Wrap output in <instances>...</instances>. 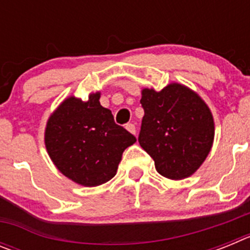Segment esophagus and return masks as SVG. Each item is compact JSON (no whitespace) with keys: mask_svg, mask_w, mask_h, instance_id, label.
Masks as SVG:
<instances>
[{"mask_svg":"<svg viewBox=\"0 0 250 250\" xmlns=\"http://www.w3.org/2000/svg\"><path fill=\"white\" fill-rule=\"evenodd\" d=\"M126 130L129 132H131L132 135H135L136 136V127H135V125H134V124H126Z\"/></svg>","mask_w":250,"mask_h":250,"instance_id":"obj_1","label":"esophagus"}]
</instances>
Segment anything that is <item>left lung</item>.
Wrapping results in <instances>:
<instances>
[{
  "label": "left lung",
  "instance_id": "obj_1",
  "mask_svg": "<svg viewBox=\"0 0 250 250\" xmlns=\"http://www.w3.org/2000/svg\"><path fill=\"white\" fill-rule=\"evenodd\" d=\"M144 118L139 144L154 159L160 175L182 180L202 167L214 143V119L209 106L183 83L160 91L141 90Z\"/></svg>",
  "mask_w": 250,
  "mask_h": 250
}]
</instances>
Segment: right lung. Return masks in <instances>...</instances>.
Masks as SVG:
<instances>
[{
	"mask_svg": "<svg viewBox=\"0 0 250 250\" xmlns=\"http://www.w3.org/2000/svg\"><path fill=\"white\" fill-rule=\"evenodd\" d=\"M100 95L91 92L86 101L68 96L45 127V146L54 165L83 187H98L114 178L124 150L136 141L115 124L111 111L101 106Z\"/></svg>",
	"mask_w": 250,
	"mask_h": 250,
	"instance_id": "add662e5",
	"label": "right lung"
}]
</instances>
